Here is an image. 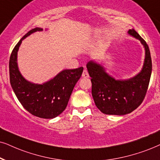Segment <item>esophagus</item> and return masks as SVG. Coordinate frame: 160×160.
I'll use <instances>...</instances> for the list:
<instances>
[{"mask_svg":"<svg viewBox=\"0 0 160 160\" xmlns=\"http://www.w3.org/2000/svg\"><path fill=\"white\" fill-rule=\"evenodd\" d=\"M82 78H88V77H89V75H88V71H87L86 69H84L83 72H82Z\"/></svg>","mask_w":160,"mask_h":160,"instance_id":"esophagus-1","label":"esophagus"}]
</instances>
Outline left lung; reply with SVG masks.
Masks as SVG:
<instances>
[{"label": "left lung", "instance_id": "obj_1", "mask_svg": "<svg viewBox=\"0 0 160 160\" xmlns=\"http://www.w3.org/2000/svg\"><path fill=\"white\" fill-rule=\"evenodd\" d=\"M128 34L139 40L145 48L144 63L138 74L127 80H116L99 62L92 60L86 64L92 78L93 99L105 114L125 115L132 112L142 103L150 82L152 62L148 46L134 29H129Z\"/></svg>", "mask_w": 160, "mask_h": 160}]
</instances>
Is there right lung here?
<instances>
[{"instance_id":"1","label":"right lung","mask_w":160,"mask_h":160,"mask_svg":"<svg viewBox=\"0 0 160 160\" xmlns=\"http://www.w3.org/2000/svg\"><path fill=\"white\" fill-rule=\"evenodd\" d=\"M43 30L39 27L30 30L14 48L9 59V79L16 97L26 111L40 118L52 119L66 109L83 68L63 69L42 84L28 81L18 68V52L22 40L36 32Z\"/></svg>"}]
</instances>
